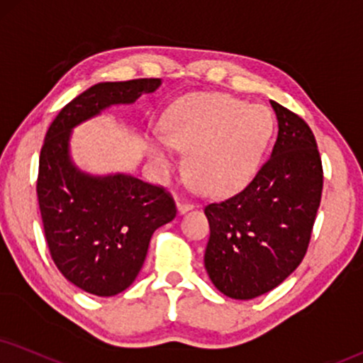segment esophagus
Masks as SVG:
<instances>
[{"label": "esophagus", "mask_w": 363, "mask_h": 363, "mask_svg": "<svg viewBox=\"0 0 363 363\" xmlns=\"http://www.w3.org/2000/svg\"><path fill=\"white\" fill-rule=\"evenodd\" d=\"M177 208H178V213L183 216V213H186L189 210L194 208V205H191L189 200H185V199H177Z\"/></svg>", "instance_id": "34e87169"}]
</instances>
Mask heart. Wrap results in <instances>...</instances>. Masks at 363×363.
I'll list each match as a JSON object with an SVG mask.
<instances>
[{
    "label": "heart",
    "mask_w": 363,
    "mask_h": 363,
    "mask_svg": "<svg viewBox=\"0 0 363 363\" xmlns=\"http://www.w3.org/2000/svg\"><path fill=\"white\" fill-rule=\"evenodd\" d=\"M269 109L218 92L190 94L169 107L161 136L147 145L160 173L177 167L174 150L186 153V173L200 191L227 195L242 189L257 172L272 134Z\"/></svg>",
    "instance_id": "b5f03b06"
}]
</instances>
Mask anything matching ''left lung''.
Returning a JSON list of instances; mask_svg holds the SVG:
<instances>
[{
	"label": "left lung",
	"instance_id": "1",
	"mask_svg": "<svg viewBox=\"0 0 363 363\" xmlns=\"http://www.w3.org/2000/svg\"><path fill=\"white\" fill-rule=\"evenodd\" d=\"M277 138L271 158L239 194L208 203L205 269L234 299L274 289L299 266L311 239L323 190L315 136L298 114L271 101Z\"/></svg>",
	"mask_w": 363,
	"mask_h": 363
}]
</instances>
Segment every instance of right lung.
<instances>
[{"mask_svg":"<svg viewBox=\"0 0 363 363\" xmlns=\"http://www.w3.org/2000/svg\"><path fill=\"white\" fill-rule=\"evenodd\" d=\"M160 86L161 79L96 84L58 113L45 136L37 195L48 250L67 281L96 296L133 284L151 235L177 217V207L164 189L131 174L82 172L70 158L72 129Z\"/></svg>","mask_w":363,"mask_h":363,"instance_id":"obj_1","label":"right lung"}]
</instances>
